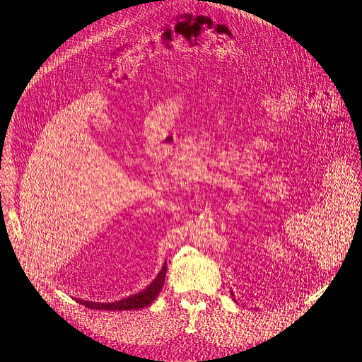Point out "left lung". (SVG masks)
<instances>
[{"instance_id":"obj_1","label":"left lung","mask_w":362,"mask_h":362,"mask_svg":"<svg viewBox=\"0 0 362 362\" xmlns=\"http://www.w3.org/2000/svg\"><path fill=\"white\" fill-rule=\"evenodd\" d=\"M230 293H232V292H230ZM232 296H233V293H232Z\"/></svg>"}]
</instances>
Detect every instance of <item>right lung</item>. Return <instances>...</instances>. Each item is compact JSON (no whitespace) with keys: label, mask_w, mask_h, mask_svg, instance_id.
Segmentation results:
<instances>
[{"label":"right lung","mask_w":362,"mask_h":362,"mask_svg":"<svg viewBox=\"0 0 362 362\" xmlns=\"http://www.w3.org/2000/svg\"><path fill=\"white\" fill-rule=\"evenodd\" d=\"M165 278H166V264L162 267V271L159 272V275L156 276L144 291L132 295L126 299H120L117 302H91V300H83V299H77L78 303L90 308V309H105V311H132V309H141L144 306H148L156 296L159 295V292L162 291L163 285H165Z\"/></svg>","instance_id":"1"}]
</instances>
